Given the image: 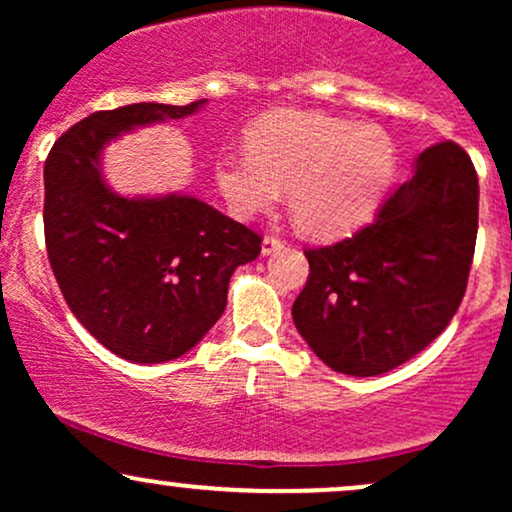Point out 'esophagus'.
Returning <instances> with one entry per match:
<instances>
[{
    "mask_svg": "<svg viewBox=\"0 0 512 512\" xmlns=\"http://www.w3.org/2000/svg\"><path fill=\"white\" fill-rule=\"evenodd\" d=\"M279 248H284V240L276 236H264L262 238V255H272Z\"/></svg>",
    "mask_w": 512,
    "mask_h": 512,
    "instance_id": "obj_1",
    "label": "esophagus"
}]
</instances>
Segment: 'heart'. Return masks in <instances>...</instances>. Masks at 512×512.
<instances>
[{
    "label": "heart",
    "mask_w": 512,
    "mask_h": 512,
    "mask_svg": "<svg viewBox=\"0 0 512 512\" xmlns=\"http://www.w3.org/2000/svg\"><path fill=\"white\" fill-rule=\"evenodd\" d=\"M397 149L378 125L315 110H276L248 132V151H228L214 178L238 219L264 214L289 190L291 219L303 233L354 231L390 187Z\"/></svg>",
    "instance_id": "b5f03b06"
}]
</instances>
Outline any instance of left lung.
Masks as SVG:
<instances>
[{"mask_svg":"<svg viewBox=\"0 0 512 512\" xmlns=\"http://www.w3.org/2000/svg\"><path fill=\"white\" fill-rule=\"evenodd\" d=\"M479 226L472 158L440 142L351 238L305 250L293 322L322 363L354 378L424 351L460 308Z\"/></svg>","mask_w":512,"mask_h":512,"instance_id":"obj_1","label":"left lung"}]
</instances>
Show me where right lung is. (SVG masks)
Here are the masks:
<instances>
[{"instance_id": "1", "label": "right lung", "mask_w": 512, "mask_h": 512, "mask_svg": "<svg viewBox=\"0 0 512 512\" xmlns=\"http://www.w3.org/2000/svg\"><path fill=\"white\" fill-rule=\"evenodd\" d=\"M132 103L76 122L45 161V245L76 320L120 358L166 363L195 346L226 310L228 281L257 260L262 238L192 195L122 197L103 149L154 122L204 108Z\"/></svg>"}]
</instances>
